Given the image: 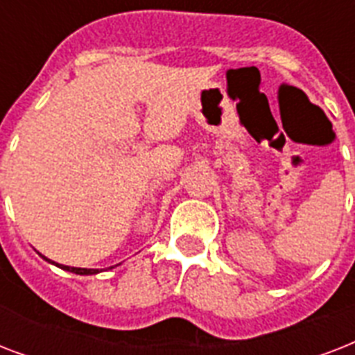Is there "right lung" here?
I'll return each mask as SVG.
<instances>
[{
    "instance_id": "right-lung-1",
    "label": "right lung",
    "mask_w": 355,
    "mask_h": 355,
    "mask_svg": "<svg viewBox=\"0 0 355 355\" xmlns=\"http://www.w3.org/2000/svg\"><path fill=\"white\" fill-rule=\"evenodd\" d=\"M42 256V254H40ZM42 258L46 259V261H49V263L57 265V267H60L62 270H69V272H75V275H83V276H88V275H97L99 272V269H80V267H68V265H60V263H55V261H51L49 258H46V256H42ZM112 269V267H110Z\"/></svg>"
}]
</instances>
